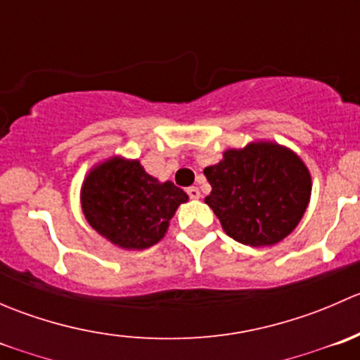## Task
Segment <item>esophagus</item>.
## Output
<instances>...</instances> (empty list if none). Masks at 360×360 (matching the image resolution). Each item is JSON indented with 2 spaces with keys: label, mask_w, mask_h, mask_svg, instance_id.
I'll return each mask as SVG.
<instances>
[{
  "label": "esophagus",
  "mask_w": 360,
  "mask_h": 360,
  "mask_svg": "<svg viewBox=\"0 0 360 360\" xmlns=\"http://www.w3.org/2000/svg\"><path fill=\"white\" fill-rule=\"evenodd\" d=\"M186 193H188V197L191 198V200H198V198H200V190H198L197 186H190L186 190Z\"/></svg>",
  "instance_id": "obj_1"
}]
</instances>
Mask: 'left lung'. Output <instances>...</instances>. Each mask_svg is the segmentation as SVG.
I'll list each match as a JSON object with an SVG mask.
<instances>
[{"instance_id": "obj_1", "label": "left lung", "mask_w": 360, "mask_h": 360, "mask_svg": "<svg viewBox=\"0 0 360 360\" xmlns=\"http://www.w3.org/2000/svg\"><path fill=\"white\" fill-rule=\"evenodd\" d=\"M203 174L212 186L205 203L226 235L250 248L284 240L310 202V170L291 148L274 141L226 150Z\"/></svg>"}]
</instances>
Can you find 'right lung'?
<instances>
[{"mask_svg": "<svg viewBox=\"0 0 360 360\" xmlns=\"http://www.w3.org/2000/svg\"><path fill=\"white\" fill-rule=\"evenodd\" d=\"M86 223L116 248L143 250L158 244L188 195L160 183L139 160L115 155L86 172L79 191Z\"/></svg>", "mask_w": 360, "mask_h": 360, "instance_id": "1", "label": "right lung"}]
</instances>
